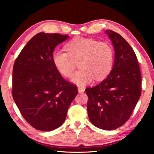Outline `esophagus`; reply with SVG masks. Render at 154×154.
<instances>
[{"instance_id":"esophagus-1","label":"esophagus","mask_w":154,"mask_h":154,"mask_svg":"<svg viewBox=\"0 0 154 154\" xmlns=\"http://www.w3.org/2000/svg\"><path fill=\"white\" fill-rule=\"evenodd\" d=\"M78 92H79V93H82V92H84V91H85V90L83 89V88H82V87H78Z\"/></svg>"}]
</instances>
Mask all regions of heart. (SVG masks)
Wrapping results in <instances>:
<instances>
[{
  "instance_id": "b5f03b06",
  "label": "heart",
  "mask_w": 154,
  "mask_h": 154,
  "mask_svg": "<svg viewBox=\"0 0 154 154\" xmlns=\"http://www.w3.org/2000/svg\"><path fill=\"white\" fill-rule=\"evenodd\" d=\"M66 52L56 51L52 61L57 71L65 77H71L78 62L80 69L72 75L71 81L77 85H84L94 78L100 81L107 76L113 64V51L105 42L93 38H79L65 45Z\"/></svg>"
}]
</instances>
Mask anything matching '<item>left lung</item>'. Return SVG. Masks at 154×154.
<instances>
[{"mask_svg": "<svg viewBox=\"0 0 154 154\" xmlns=\"http://www.w3.org/2000/svg\"><path fill=\"white\" fill-rule=\"evenodd\" d=\"M113 45V69L107 77L88 88V114L98 128L115 130L131 116L141 94V75L134 51L128 43L114 31L106 30Z\"/></svg>", "mask_w": 154, "mask_h": 154, "instance_id": "obj_1", "label": "left lung"}]
</instances>
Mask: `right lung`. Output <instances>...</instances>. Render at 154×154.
I'll return each mask as SVG.
<instances>
[{
    "instance_id": "1",
    "label": "right lung",
    "mask_w": 154,
    "mask_h": 154,
    "mask_svg": "<svg viewBox=\"0 0 154 154\" xmlns=\"http://www.w3.org/2000/svg\"><path fill=\"white\" fill-rule=\"evenodd\" d=\"M68 35L39 32L28 41L13 69L12 96L22 116L35 128L51 131L61 126L78 94L52 61L53 52Z\"/></svg>"
}]
</instances>
